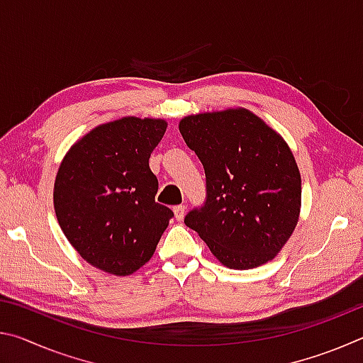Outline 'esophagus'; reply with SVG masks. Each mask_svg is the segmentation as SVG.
<instances>
[{
  "instance_id": "1",
  "label": "esophagus",
  "mask_w": 363,
  "mask_h": 363,
  "mask_svg": "<svg viewBox=\"0 0 363 363\" xmlns=\"http://www.w3.org/2000/svg\"><path fill=\"white\" fill-rule=\"evenodd\" d=\"M173 211H174L176 219H177V220H182L184 213H186V205H176V206L173 208Z\"/></svg>"
}]
</instances>
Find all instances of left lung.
Here are the masks:
<instances>
[{
    "mask_svg": "<svg viewBox=\"0 0 363 363\" xmlns=\"http://www.w3.org/2000/svg\"><path fill=\"white\" fill-rule=\"evenodd\" d=\"M179 131L206 176L205 203L184 223L225 267L274 259L301 210V174L284 138L242 107L184 116Z\"/></svg>",
    "mask_w": 363,
    "mask_h": 363,
    "instance_id": "1",
    "label": "left lung"
}]
</instances>
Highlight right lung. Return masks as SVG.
Here are the masks:
<instances>
[{
	"label": "right lung",
	"instance_id": "right-lung-1",
	"mask_svg": "<svg viewBox=\"0 0 363 363\" xmlns=\"http://www.w3.org/2000/svg\"><path fill=\"white\" fill-rule=\"evenodd\" d=\"M168 123L123 116L96 126L70 147L54 182L59 225L91 266L123 277L155 253L169 219L155 201L157 176L149 167Z\"/></svg>",
	"mask_w": 363,
	"mask_h": 363
}]
</instances>
